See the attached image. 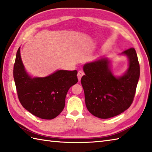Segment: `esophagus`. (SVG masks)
I'll use <instances>...</instances> for the list:
<instances>
[{
	"instance_id": "1",
	"label": "esophagus",
	"mask_w": 152,
	"mask_h": 152,
	"mask_svg": "<svg viewBox=\"0 0 152 152\" xmlns=\"http://www.w3.org/2000/svg\"><path fill=\"white\" fill-rule=\"evenodd\" d=\"M84 73L82 71H78V74H77V76H78V81L79 82L80 81V80H81L82 77L84 76Z\"/></svg>"
}]
</instances>
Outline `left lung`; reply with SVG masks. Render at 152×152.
<instances>
[{"mask_svg": "<svg viewBox=\"0 0 152 152\" xmlns=\"http://www.w3.org/2000/svg\"><path fill=\"white\" fill-rule=\"evenodd\" d=\"M119 55L126 56L129 63L121 76L111 70L108 56L86 63L81 79L86 105L89 112L99 118H109L129 109L134 97L140 78V65L135 49L130 48Z\"/></svg>", "mask_w": 152, "mask_h": 152, "instance_id": "left-lung-1", "label": "left lung"}]
</instances>
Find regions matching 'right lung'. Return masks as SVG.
<instances>
[{
	"label": "right lung",
	"instance_id": "1",
	"mask_svg": "<svg viewBox=\"0 0 152 152\" xmlns=\"http://www.w3.org/2000/svg\"><path fill=\"white\" fill-rule=\"evenodd\" d=\"M18 96L27 111L42 119L50 120L61 113L71 86L78 82L76 70H57L45 77L29 75L18 50L14 66Z\"/></svg>",
	"mask_w": 152,
	"mask_h": 152
}]
</instances>
